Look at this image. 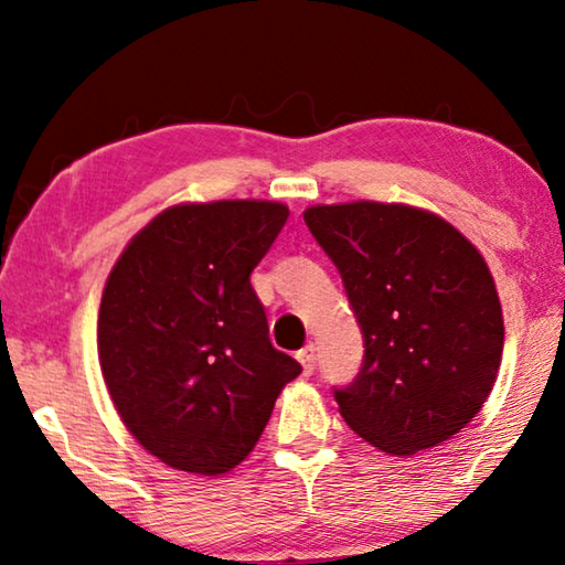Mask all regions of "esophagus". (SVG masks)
Instances as JSON below:
<instances>
[{
  "label": "esophagus",
  "instance_id": "obj_1",
  "mask_svg": "<svg viewBox=\"0 0 565 565\" xmlns=\"http://www.w3.org/2000/svg\"><path fill=\"white\" fill-rule=\"evenodd\" d=\"M298 361L302 363V371H306V376H310L312 371H316V345H306V349L298 351Z\"/></svg>",
  "mask_w": 565,
  "mask_h": 565
}]
</instances>
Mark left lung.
<instances>
[{"mask_svg": "<svg viewBox=\"0 0 565 565\" xmlns=\"http://www.w3.org/2000/svg\"><path fill=\"white\" fill-rule=\"evenodd\" d=\"M302 220L363 333L359 376L333 388L345 424L396 457L452 439L490 396L505 341L482 255L441 216L406 204H318Z\"/></svg>", "mask_w": 565, "mask_h": 565, "instance_id": "8db88e82", "label": "left lung"}]
</instances>
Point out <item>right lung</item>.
Here are the masks:
<instances>
[{"mask_svg": "<svg viewBox=\"0 0 565 565\" xmlns=\"http://www.w3.org/2000/svg\"><path fill=\"white\" fill-rule=\"evenodd\" d=\"M288 214L257 199L169 206L113 265L98 312L103 379L138 445L173 470L237 467L302 371L270 343L249 282Z\"/></svg>", "mask_w": 565, "mask_h": 565, "instance_id": "obj_1", "label": "right lung"}]
</instances>
